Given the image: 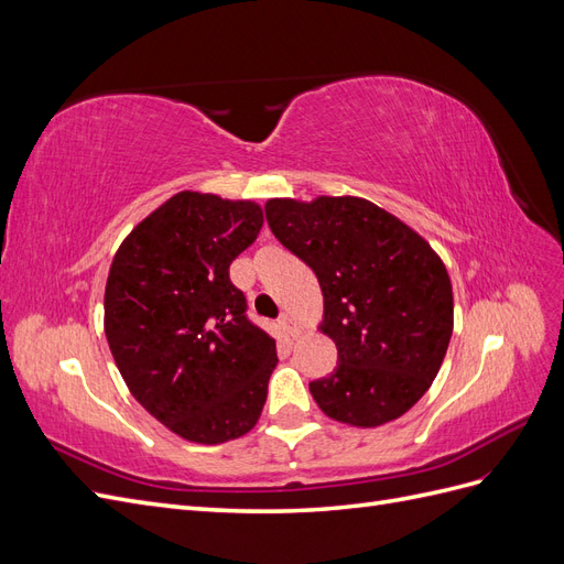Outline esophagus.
Instances as JSON below:
<instances>
[{"label":"esophagus","instance_id":"esophagus-1","mask_svg":"<svg viewBox=\"0 0 564 564\" xmlns=\"http://www.w3.org/2000/svg\"><path fill=\"white\" fill-rule=\"evenodd\" d=\"M280 324H282V329H284L289 336H292V338L299 336V327H296V322H294L292 315H282V317H280Z\"/></svg>","mask_w":564,"mask_h":564}]
</instances>
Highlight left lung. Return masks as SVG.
<instances>
[{
	"instance_id": "left-lung-1",
	"label": "left lung",
	"mask_w": 564,
	"mask_h": 564,
	"mask_svg": "<svg viewBox=\"0 0 564 564\" xmlns=\"http://www.w3.org/2000/svg\"><path fill=\"white\" fill-rule=\"evenodd\" d=\"M272 235L311 265L324 296L322 332L338 350L311 383L324 414L373 429L431 388L454 329L452 282L431 245L362 197L268 199Z\"/></svg>"
}]
</instances>
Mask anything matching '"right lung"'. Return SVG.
Segmentation results:
<instances>
[{"mask_svg": "<svg viewBox=\"0 0 564 564\" xmlns=\"http://www.w3.org/2000/svg\"><path fill=\"white\" fill-rule=\"evenodd\" d=\"M249 199L183 191L135 226L106 284V336L131 395L169 431L218 445L249 433L278 365L230 263L259 235Z\"/></svg>", "mask_w": 564, "mask_h": 564, "instance_id": "add662e5", "label": "right lung"}]
</instances>
